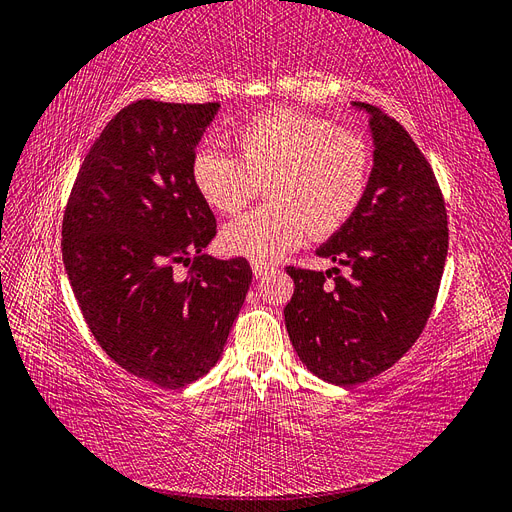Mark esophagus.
<instances>
[{
    "mask_svg": "<svg viewBox=\"0 0 512 512\" xmlns=\"http://www.w3.org/2000/svg\"><path fill=\"white\" fill-rule=\"evenodd\" d=\"M271 269H273V267L269 265V262H262V260H252V271H254V275H256V277L267 275Z\"/></svg>",
    "mask_w": 512,
    "mask_h": 512,
    "instance_id": "esophagus-1",
    "label": "esophagus"
}]
</instances>
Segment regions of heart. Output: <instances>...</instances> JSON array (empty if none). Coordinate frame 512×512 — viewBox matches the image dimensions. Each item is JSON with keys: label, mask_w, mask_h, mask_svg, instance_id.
<instances>
[{"label": "heart", "mask_w": 512, "mask_h": 512, "mask_svg": "<svg viewBox=\"0 0 512 512\" xmlns=\"http://www.w3.org/2000/svg\"><path fill=\"white\" fill-rule=\"evenodd\" d=\"M235 156L198 149L194 190L218 213L235 215L265 183L271 203L222 230L230 254L269 262L297 247L305 232L329 237L361 207L371 173L369 141L333 121L290 108L258 115L232 132Z\"/></svg>", "instance_id": "1"}]
</instances>
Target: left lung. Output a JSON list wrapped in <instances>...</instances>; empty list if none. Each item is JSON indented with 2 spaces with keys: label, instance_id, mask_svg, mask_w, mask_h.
<instances>
[{
  "label": "left lung",
  "instance_id": "obj_1",
  "mask_svg": "<svg viewBox=\"0 0 512 512\" xmlns=\"http://www.w3.org/2000/svg\"><path fill=\"white\" fill-rule=\"evenodd\" d=\"M371 115L374 168L361 207L318 256L346 267H286L294 294L284 309L299 359L322 380L354 386L395 365L436 305L448 252L440 183L399 121Z\"/></svg>",
  "mask_w": 512,
  "mask_h": 512
}]
</instances>
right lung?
I'll return each mask as SVG.
<instances>
[{"instance_id": "add662e5", "label": "right lung", "mask_w": 512, "mask_h": 512, "mask_svg": "<svg viewBox=\"0 0 512 512\" xmlns=\"http://www.w3.org/2000/svg\"><path fill=\"white\" fill-rule=\"evenodd\" d=\"M218 102L136 100L91 145L68 196L61 254L91 335L164 389L205 376L252 284L245 258L203 254L218 232L190 162ZM183 264L189 273L179 276Z\"/></svg>"}]
</instances>
